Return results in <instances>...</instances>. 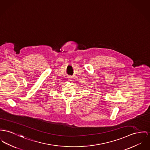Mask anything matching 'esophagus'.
Wrapping results in <instances>:
<instances>
[{
  "label": "esophagus",
  "mask_w": 150,
  "mask_h": 150,
  "mask_svg": "<svg viewBox=\"0 0 150 150\" xmlns=\"http://www.w3.org/2000/svg\"><path fill=\"white\" fill-rule=\"evenodd\" d=\"M68 79L69 81H71V80H72V77L71 76H68Z\"/></svg>",
  "instance_id": "1"
}]
</instances>
